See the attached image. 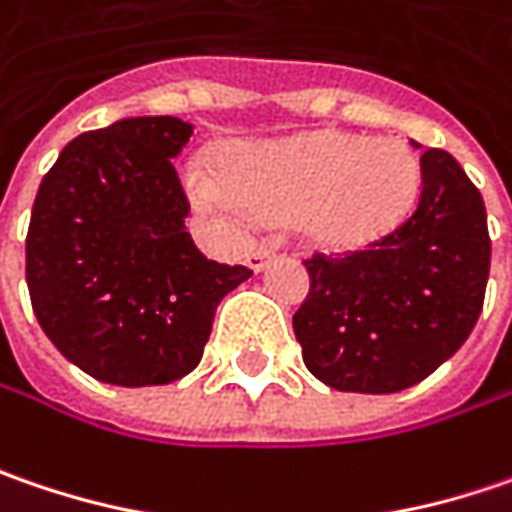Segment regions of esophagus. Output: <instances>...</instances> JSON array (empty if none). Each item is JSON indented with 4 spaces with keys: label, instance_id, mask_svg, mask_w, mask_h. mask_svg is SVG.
I'll return each instance as SVG.
<instances>
[{
    "label": "esophagus",
    "instance_id": "1",
    "mask_svg": "<svg viewBox=\"0 0 512 512\" xmlns=\"http://www.w3.org/2000/svg\"><path fill=\"white\" fill-rule=\"evenodd\" d=\"M270 259H273V250H270V247H256V250H250V256H247V268L259 273V270L268 268Z\"/></svg>",
    "mask_w": 512,
    "mask_h": 512
}]
</instances>
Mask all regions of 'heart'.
I'll return each mask as SVG.
<instances>
[{
	"label": "heart",
	"mask_w": 512,
	"mask_h": 512,
	"mask_svg": "<svg viewBox=\"0 0 512 512\" xmlns=\"http://www.w3.org/2000/svg\"><path fill=\"white\" fill-rule=\"evenodd\" d=\"M418 184L421 167L406 143L348 132L242 146L227 158L224 175L198 164L184 172V187L201 210L227 221H294L308 242L328 250L389 233Z\"/></svg>",
	"instance_id": "1"
}]
</instances>
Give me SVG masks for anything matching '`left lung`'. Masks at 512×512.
I'll return each instance as SVG.
<instances>
[{
	"label": "left lung",
	"instance_id": "left-lung-1",
	"mask_svg": "<svg viewBox=\"0 0 512 512\" xmlns=\"http://www.w3.org/2000/svg\"><path fill=\"white\" fill-rule=\"evenodd\" d=\"M294 314L308 371L331 389L392 395L464 345L484 305L490 236L484 198L444 149L421 155V198L389 236L343 259L305 262Z\"/></svg>",
	"mask_w": 512,
	"mask_h": 512
}]
</instances>
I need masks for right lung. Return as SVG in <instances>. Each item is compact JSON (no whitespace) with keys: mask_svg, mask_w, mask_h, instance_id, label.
I'll list each match as a JSON object with an SVG mask.
<instances>
[{"mask_svg":"<svg viewBox=\"0 0 512 512\" xmlns=\"http://www.w3.org/2000/svg\"><path fill=\"white\" fill-rule=\"evenodd\" d=\"M192 123L123 117L65 146L42 178L25 279L45 337L100 383L164 386L204 354L218 302L253 270L210 262L184 227L172 158Z\"/></svg>","mask_w":512,"mask_h":512,"instance_id":"obj_1","label":"right lung"}]
</instances>
